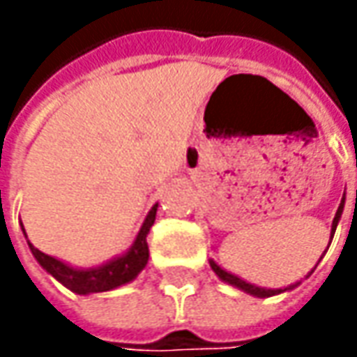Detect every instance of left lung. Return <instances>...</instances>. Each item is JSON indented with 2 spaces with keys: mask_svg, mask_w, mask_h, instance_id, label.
I'll list each match as a JSON object with an SVG mask.
<instances>
[{
  "mask_svg": "<svg viewBox=\"0 0 357 357\" xmlns=\"http://www.w3.org/2000/svg\"><path fill=\"white\" fill-rule=\"evenodd\" d=\"M344 204H346V197H342V202H340V206H337V213L334 216V222H332V238H334V232H336L337 222H340V218H342V213H344ZM332 242V240H330ZM211 262V268H213V272L220 278L222 282H227L230 286H234V288H238L242 292H246V294L256 296V298H270V296H276L282 294V292H286V290H294L296 286L300 284V282H296V284H290L288 288H276V290H272V288H260V286H256V284H250V282L242 280L238 278L236 274H232V272H228L225 268H220L216 262H214L213 258L208 260ZM312 274V272H310Z\"/></svg>",
  "mask_w": 357,
  "mask_h": 357,
  "instance_id": "left-lung-1",
  "label": "left lung"
}]
</instances>
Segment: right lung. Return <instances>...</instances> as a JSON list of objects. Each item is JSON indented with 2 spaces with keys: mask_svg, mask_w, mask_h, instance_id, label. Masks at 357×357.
<instances>
[{
  "mask_svg": "<svg viewBox=\"0 0 357 357\" xmlns=\"http://www.w3.org/2000/svg\"><path fill=\"white\" fill-rule=\"evenodd\" d=\"M158 204H155L146 218L141 225V230L137 232V238L130 244V248L127 252L119 254L115 258L107 260L103 264L93 268H75L67 262H63L55 256L43 254L41 250H37L33 244L27 240L29 250L35 256V260L39 262V266L43 268L47 274H51L57 282H61L65 288H69L71 292L81 296L97 294V292H109L115 290L123 284L132 282L146 266L149 262V244H146V234L151 227L155 225V216H157ZM25 234V228H23ZM27 238V234H25Z\"/></svg>",
  "mask_w": 357,
  "mask_h": 357,
  "instance_id": "1",
  "label": "right lung"
}]
</instances>
